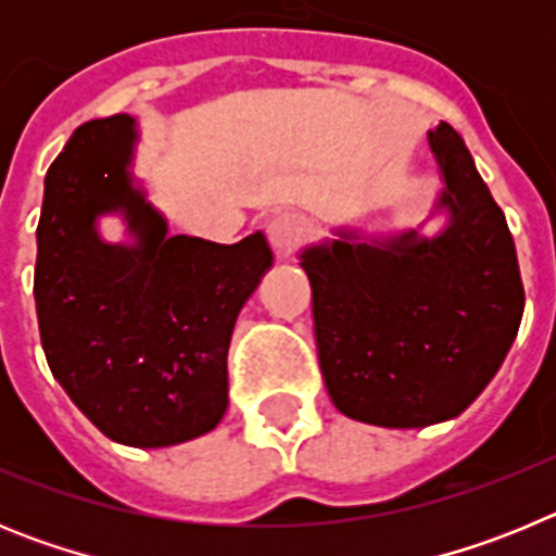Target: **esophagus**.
<instances>
[{"mask_svg":"<svg viewBox=\"0 0 556 556\" xmlns=\"http://www.w3.org/2000/svg\"><path fill=\"white\" fill-rule=\"evenodd\" d=\"M303 233H306V223H303V217L292 214V211H278L267 223L269 244H273L278 255L292 253V248L301 242Z\"/></svg>","mask_w":556,"mask_h":556,"instance_id":"obj_1","label":"esophagus"}]
</instances>
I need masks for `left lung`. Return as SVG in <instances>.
Here are the masks:
<instances>
[{
  "instance_id": "left-lung-1",
  "label": "left lung",
  "mask_w": 556,
  "mask_h": 556,
  "mask_svg": "<svg viewBox=\"0 0 556 556\" xmlns=\"http://www.w3.org/2000/svg\"><path fill=\"white\" fill-rule=\"evenodd\" d=\"M451 223L384 242L356 233L301 253L312 283L317 356L342 415L424 429L473 404L507 356L523 317V281L504 211L459 132H429Z\"/></svg>"
}]
</instances>
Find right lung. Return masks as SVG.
I'll use <instances>...</instances> for the list:
<instances>
[{
    "label": "right lung",
    "instance_id": "obj_1",
    "mask_svg": "<svg viewBox=\"0 0 556 556\" xmlns=\"http://www.w3.org/2000/svg\"><path fill=\"white\" fill-rule=\"evenodd\" d=\"M132 144L136 119L116 113L77 127L49 166L33 292L49 370L77 409L113 443L164 448L223 420L230 333L273 253L262 233H166L127 172ZM108 210L136 245L101 242Z\"/></svg>",
    "mask_w": 556,
    "mask_h": 556
}]
</instances>
